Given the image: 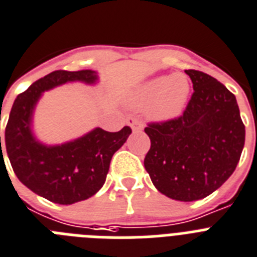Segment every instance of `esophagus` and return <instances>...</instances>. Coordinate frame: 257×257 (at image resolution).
I'll list each match as a JSON object with an SVG mask.
<instances>
[{
    "mask_svg": "<svg viewBox=\"0 0 257 257\" xmlns=\"http://www.w3.org/2000/svg\"><path fill=\"white\" fill-rule=\"evenodd\" d=\"M126 123L128 124V126L133 128V131H135V133H139V131H142L144 128V124L142 123L139 119H137V118H134V117L127 118Z\"/></svg>",
    "mask_w": 257,
    "mask_h": 257,
    "instance_id": "34e87169",
    "label": "esophagus"
}]
</instances>
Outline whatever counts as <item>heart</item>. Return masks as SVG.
Instances as JSON below:
<instances>
[{
  "label": "heart",
  "mask_w": 257,
  "mask_h": 257,
  "mask_svg": "<svg viewBox=\"0 0 257 257\" xmlns=\"http://www.w3.org/2000/svg\"><path fill=\"white\" fill-rule=\"evenodd\" d=\"M191 84L185 74H168L151 78L127 95L131 106L146 107L148 117L168 120L181 115L190 97Z\"/></svg>",
  "instance_id": "heart-1"
}]
</instances>
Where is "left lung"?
<instances>
[{"mask_svg": "<svg viewBox=\"0 0 257 257\" xmlns=\"http://www.w3.org/2000/svg\"><path fill=\"white\" fill-rule=\"evenodd\" d=\"M194 93L181 117L144 128L151 148L144 168L155 187L178 201L204 199L238 165L245 130L235 96L213 76L186 70Z\"/></svg>", "mask_w": 257, "mask_h": 257, "instance_id": "left-lung-1", "label": "left lung"}]
</instances>
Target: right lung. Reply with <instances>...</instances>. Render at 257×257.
Returning <instances> with one entry per match:
<instances>
[{
	"label": "right lung",
	"mask_w": 257,
	"mask_h": 257,
	"mask_svg": "<svg viewBox=\"0 0 257 257\" xmlns=\"http://www.w3.org/2000/svg\"><path fill=\"white\" fill-rule=\"evenodd\" d=\"M97 80L93 70H57L32 83L13 104L5 130L8 157L19 181L49 201L69 205L93 196L104 186L111 157L131 134L128 126L118 133L96 127L78 139L57 146L36 139L32 119L44 92L65 83L96 84ZM0 151L4 159L1 137Z\"/></svg>",
	"instance_id": "right-lung-1"
}]
</instances>
